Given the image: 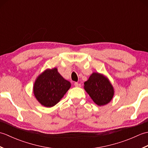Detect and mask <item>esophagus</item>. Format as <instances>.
<instances>
[{
    "instance_id": "1",
    "label": "esophagus",
    "mask_w": 148,
    "mask_h": 148,
    "mask_svg": "<svg viewBox=\"0 0 148 148\" xmlns=\"http://www.w3.org/2000/svg\"><path fill=\"white\" fill-rule=\"evenodd\" d=\"M74 86L76 87H81V84L76 82V83H74Z\"/></svg>"
}]
</instances>
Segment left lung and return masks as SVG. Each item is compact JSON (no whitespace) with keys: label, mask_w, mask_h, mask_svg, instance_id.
<instances>
[{"label":"left lung","mask_w":148,"mask_h":148,"mask_svg":"<svg viewBox=\"0 0 148 148\" xmlns=\"http://www.w3.org/2000/svg\"><path fill=\"white\" fill-rule=\"evenodd\" d=\"M84 88L96 104L104 106L112 100L114 88L106 77L93 72L84 83Z\"/></svg>","instance_id":"1"}]
</instances>
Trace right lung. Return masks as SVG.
Returning a JSON list of instances; mask_svg holds the SVG:
<instances>
[{"instance_id":"1","label":"right lung","mask_w":148,"mask_h":148,"mask_svg":"<svg viewBox=\"0 0 148 148\" xmlns=\"http://www.w3.org/2000/svg\"><path fill=\"white\" fill-rule=\"evenodd\" d=\"M71 86V83L58 73L57 69H46L34 83V94L40 104L51 108L60 102Z\"/></svg>"}]
</instances>
